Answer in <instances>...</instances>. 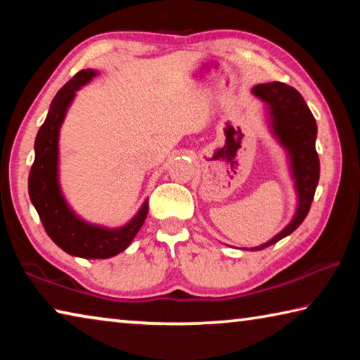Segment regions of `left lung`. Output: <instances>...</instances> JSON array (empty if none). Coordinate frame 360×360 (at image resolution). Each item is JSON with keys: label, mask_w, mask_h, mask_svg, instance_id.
<instances>
[{"label": "left lung", "mask_w": 360, "mask_h": 360, "mask_svg": "<svg viewBox=\"0 0 360 360\" xmlns=\"http://www.w3.org/2000/svg\"><path fill=\"white\" fill-rule=\"evenodd\" d=\"M252 95L266 105L273 136L288 152L298 200L292 221L270 241L257 248H251V251H260L290 235L304 221L311 208L316 187L319 182V157L316 152L318 125L303 96L288 84H259L252 87Z\"/></svg>", "instance_id": "8db88e82"}]
</instances>
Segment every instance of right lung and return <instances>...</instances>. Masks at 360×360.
I'll return each instance as SVG.
<instances>
[{
	"mask_svg": "<svg viewBox=\"0 0 360 360\" xmlns=\"http://www.w3.org/2000/svg\"><path fill=\"white\" fill-rule=\"evenodd\" d=\"M98 75L82 70L58 90L49 108L44 124L36 135L34 162L28 176V193L47 235L70 255L82 259H109L125 251L143 227L149 211L148 200L130 222L119 229H106L85 222L66 202L58 181V138L66 111L76 92Z\"/></svg>",
	"mask_w": 360,
	"mask_h": 360,
	"instance_id": "right-lung-1",
	"label": "right lung"
}]
</instances>
